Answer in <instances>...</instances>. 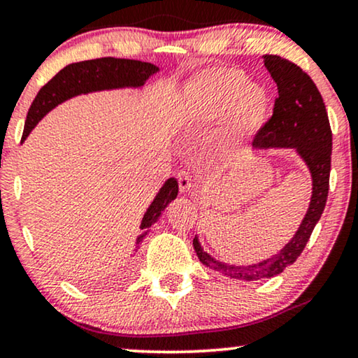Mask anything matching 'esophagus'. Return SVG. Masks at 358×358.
I'll return each instance as SVG.
<instances>
[{"mask_svg":"<svg viewBox=\"0 0 358 358\" xmlns=\"http://www.w3.org/2000/svg\"><path fill=\"white\" fill-rule=\"evenodd\" d=\"M178 185H180V191L181 193H188L191 189V177L186 170H181L178 173Z\"/></svg>","mask_w":358,"mask_h":358,"instance_id":"1","label":"esophagus"}]
</instances>
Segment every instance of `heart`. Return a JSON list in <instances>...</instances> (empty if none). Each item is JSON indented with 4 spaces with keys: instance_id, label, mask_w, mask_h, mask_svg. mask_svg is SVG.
<instances>
[{
    "instance_id": "obj_1",
    "label": "heart",
    "mask_w": 358,
    "mask_h": 358,
    "mask_svg": "<svg viewBox=\"0 0 358 358\" xmlns=\"http://www.w3.org/2000/svg\"><path fill=\"white\" fill-rule=\"evenodd\" d=\"M268 107L261 85L248 83L240 69L219 66L199 73L191 83L186 124L208 129L227 118L231 139H241L263 127Z\"/></svg>"
}]
</instances>
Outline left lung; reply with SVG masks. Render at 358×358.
Returning <instances> with one entry per match:
<instances>
[{
	"label": "left lung",
	"instance_id": "8db88e82",
	"mask_svg": "<svg viewBox=\"0 0 358 358\" xmlns=\"http://www.w3.org/2000/svg\"><path fill=\"white\" fill-rule=\"evenodd\" d=\"M264 66L278 84L279 97L275 99L273 117L256 133L253 149H295L310 170L313 191L308 210L292 240L278 255L261 263L250 266L222 263L206 253L198 236H194L193 246L201 263L236 280L269 279L294 264L323 214L329 191L332 133L318 87L303 69L278 55H264Z\"/></svg>",
	"mask_w": 358,
	"mask_h": 358
}]
</instances>
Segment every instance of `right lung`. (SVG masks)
Segmentation results:
<instances>
[{"mask_svg": "<svg viewBox=\"0 0 358 358\" xmlns=\"http://www.w3.org/2000/svg\"><path fill=\"white\" fill-rule=\"evenodd\" d=\"M159 71V68L152 63L138 62V59H124V58H97L87 59V62H79L68 64L63 68L57 76L52 78L42 89L38 90L37 97L30 105L26 127H24L22 141L30 134L40 120L53 110L57 105L63 103L64 100L76 97L80 94L97 92V90H112L123 87H143L152 74ZM178 194V181L177 178H169L162 188L159 189L152 203L145 210L141 230L143 234L136 240V251H138L141 241L148 235V229L157 222L162 210L167 208L169 203L177 198Z\"/></svg>", "mask_w": 358, "mask_h": 358, "instance_id": "1", "label": "right lung"}]
</instances>
